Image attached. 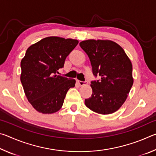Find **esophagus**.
Returning a JSON list of instances; mask_svg holds the SVG:
<instances>
[{
	"label": "esophagus",
	"instance_id": "esophagus-1",
	"mask_svg": "<svg viewBox=\"0 0 156 156\" xmlns=\"http://www.w3.org/2000/svg\"><path fill=\"white\" fill-rule=\"evenodd\" d=\"M77 83L80 86H83V85H87V82H83L80 80H77Z\"/></svg>",
	"mask_w": 156,
	"mask_h": 156
}]
</instances>
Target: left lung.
Listing matches in <instances>:
<instances>
[{"instance_id":"8db88e82","label":"left lung","mask_w":156,"mask_h":156,"mask_svg":"<svg viewBox=\"0 0 156 156\" xmlns=\"http://www.w3.org/2000/svg\"><path fill=\"white\" fill-rule=\"evenodd\" d=\"M80 46L87 54L95 76L92 81V95L84 103L99 114L115 112L125 102L133 83L132 63L124 49L109 40L83 41Z\"/></svg>"}]
</instances>
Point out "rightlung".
I'll list each match as a JSON object with an SVG mask.
<instances>
[{
    "label": "right lung",
    "instance_id": "1",
    "mask_svg": "<svg viewBox=\"0 0 156 156\" xmlns=\"http://www.w3.org/2000/svg\"><path fill=\"white\" fill-rule=\"evenodd\" d=\"M78 43L76 39L49 36L31 45L21 60L20 81L28 101L37 112L51 114L62 107L76 80L56 75Z\"/></svg>",
    "mask_w": 156,
    "mask_h": 156
}]
</instances>
